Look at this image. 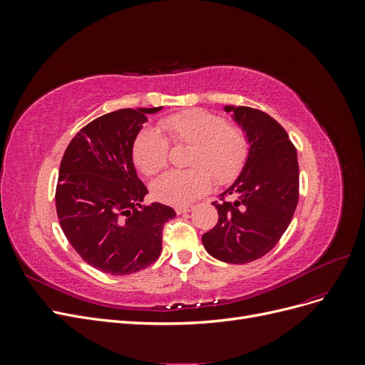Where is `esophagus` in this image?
I'll return each instance as SVG.
<instances>
[{
    "mask_svg": "<svg viewBox=\"0 0 365 365\" xmlns=\"http://www.w3.org/2000/svg\"><path fill=\"white\" fill-rule=\"evenodd\" d=\"M176 210V215H184V213H189V212H192V207H176L175 208Z\"/></svg>",
    "mask_w": 365,
    "mask_h": 365,
    "instance_id": "1",
    "label": "esophagus"
}]
</instances>
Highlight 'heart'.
Segmentation results:
<instances>
[{"instance_id":"1","label":"heart","mask_w":365,"mask_h":365,"mask_svg":"<svg viewBox=\"0 0 365 365\" xmlns=\"http://www.w3.org/2000/svg\"><path fill=\"white\" fill-rule=\"evenodd\" d=\"M161 129L175 145L192 146L189 164L195 169L169 172L152 185L155 200L176 207L189 205L212 187V176L228 184L247 161L250 143L245 132L230 126L224 117L205 109H187L160 121ZM169 141L158 132L143 129L134 140L132 158L148 176L157 175L168 164Z\"/></svg>"}]
</instances>
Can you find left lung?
<instances>
[{"label": "left lung", "mask_w": 365, "mask_h": 365, "mask_svg": "<svg viewBox=\"0 0 365 365\" xmlns=\"http://www.w3.org/2000/svg\"><path fill=\"white\" fill-rule=\"evenodd\" d=\"M247 134L250 150L237 180L215 201L219 219L202 235L210 256L248 263L269 252L289 227L298 202L297 150L279 121L248 106H225ZM232 196L233 202H225Z\"/></svg>", "instance_id": "8db88e82"}]
</instances>
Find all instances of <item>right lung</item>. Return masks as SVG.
<instances>
[{"label": "right lung", "instance_id": "1", "mask_svg": "<svg viewBox=\"0 0 365 365\" xmlns=\"http://www.w3.org/2000/svg\"><path fill=\"white\" fill-rule=\"evenodd\" d=\"M158 108L118 109L83 126L65 150L56 212L65 237L93 268L128 275L161 254L163 227L176 216L169 205H141L148 193L132 161L146 114Z\"/></svg>", "mask_w": 365, "mask_h": 365}]
</instances>
